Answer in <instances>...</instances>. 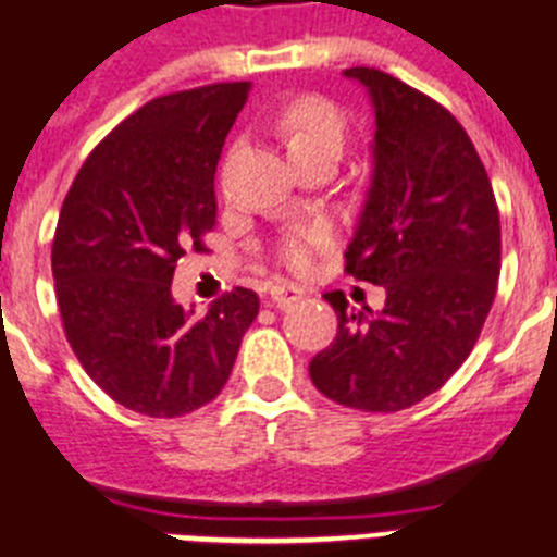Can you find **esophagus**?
<instances>
[{"instance_id": "esophagus-1", "label": "esophagus", "mask_w": 557, "mask_h": 557, "mask_svg": "<svg viewBox=\"0 0 557 557\" xmlns=\"http://www.w3.org/2000/svg\"><path fill=\"white\" fill-rule=\"evenodd\" d=\"M301 296H304V289L296 287V284L275 282L273 287H270V301H273L275 307H289V304L298 301Z\"/></svg>"}]
</instances>
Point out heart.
I'll return each mask as SVG.
<instances>
[{
  "instance_id": "b5f03b06",
  "label": "heart",
  "mask_w": 557,
  "mask_h": 557,
  "mask_svg": "<svg viewBox=\"0 0 557 557\" xmlns=\"http://www.w3.org/2000/svg\"><path fill=\"white\" fill-rule=\"evenodd\" d=\"M275 129L287 143L289 154L301 157L321 154V151H344L346 143V117L344 112L321 95H298L289 103H284L282 112L275 115ZM335 233L326 222H304L293 225L282 239L275 253L278 259L296 273H307L315 268V261L332 250Z\"/></svg>"
}]
</instances>
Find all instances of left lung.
<instances>
[{
    "mask_svg": "<svg viewBox=\"0 0 557 557\" xmlns=\"http://www.w3.org/2000/svg\"><path fill=\"white\" fill-rule=\"evenodd\" d=\"M374 103V177L346 273L386 289L349 312L326 293L337 335L310 360L330 400L403 411L448 383L476 346L502 270V222L476 146L448 109L372 66H351Z\"/></svg>",
    "mask_w": 557,
    "mask_h": 557,
    "instance_id": "1",
    "label": "left lung"
}]
</instances>
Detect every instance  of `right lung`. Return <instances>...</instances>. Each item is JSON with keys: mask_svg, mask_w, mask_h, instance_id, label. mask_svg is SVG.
I'll list each match as a JSON object with an SVG mask.
<instances>
[{"mask_svg": "<svg viewBox=\"0 0 557 557\" xmlns=\"http://www.w3.org/2000/svg\"><path fill=\"white\" fill-rule=\"evenodd\" d=\"M247 81L143 103L84 160L52 236L61 324L84 372L121 406L183 417L231 377L259 296L236 287L206 315L171 298L185 250L216 225L213 174Z\"/></svg>", "mask_w": 557, "mask_h": 557, "instance_id": "obj_1", "label": "right lung"}]
</instances>
